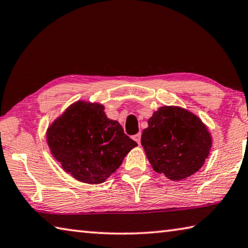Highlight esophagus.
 Here are the masks:
<instances>
[{
  "instance_id": "esophagus-1",
  "label": "esophagus",
  "mask_w": 248,
  "mask_h": 248,
  "mask_svg": "<svg viewBox=\"0 0 248 248\" xmlns=\"http://www.w3.org/2000/svg\"><path fill=\"white\" fill-rule=\"evenodd\" d=\"M133 140L136 141L138 144L141 143V133H138L136 136H133Z\"/></svg>"
}]
</instances>
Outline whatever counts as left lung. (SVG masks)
Returning a JSON list of instances; mask_svg holds the SVG:
<instances>
[{
  "instance_id": "left-lung-1",
  "label": "left lung",
  "mask_w": 248,
  "mask_h": 248,
  "mask_svg": "<svg viewBox=\"0 0 248 248\" xmlns=\"http://www.w3.org/2000/svg\"><path fill=\"white\" fill-rule=\"evenodd\" d=\"M147 124L141 144L156 172L180 181L202 167L213 139L195 114L180 106L165 105L153 114Z\"/></svg>"
}]
</instances>
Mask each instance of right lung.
<instances>
[{
  "mask_svg": "<svg viewBox=\"0 0 248 248\" xmlns=\"http://www.w3.org/2000/svg\"><path fill=\"white\" fill-rule=\"evenodd\" d=\"M100 103L79 100L48 125L46 141L66 172L80 182L100 184L138 146L118 121L107 118Z\"/></svg>",
  "mask_w": 248,
  "mask_h": 248,
  "instance_id": "right-lung-1",
  "label": "right lung"
}]
</instances>
